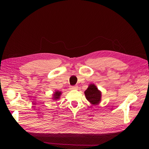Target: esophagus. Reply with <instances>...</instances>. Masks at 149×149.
Listing matches in <instances>:
<instances>
[{
	"label": "esophagus",
	"instance_id": "1",
	"mask_svg": "<svg viewBox=\"0 0 149 149\" xmlns=\"http://www.w3.org/2000/svg\"><path fill=\"white\" fill-rule=\"evenodd\" d=\"M70 89H78V86L77 85L75 86H72L70 87Z\"/></svg>",
	"mask_w": 149,
	"mask_h": 149
}]
</instances>
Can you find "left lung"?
I'll return each instance as SVG.
<instances>
[{
    "mask_svg": "<svg viewBox=\"0 0 149 149\" xmlns=\"http://www.w3.org/2000/svg\"><path fill=\"white\" fill-rule=\"evenodd\" d=\"M84 94L86 99L92 104H98L101 100V93L94 84H91L85 91Z\"/></svg>",
    "mask_w": 149,
    "mask_h": 149,
    "instance_id": "1",
    "label": "left lung"
}]
</instances>
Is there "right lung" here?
Here are the masks:
<instances>
[{
    "mask_svg": "<svg viewBox=\"0 0 149 149\" xmlns=\"http://www.w3.org/2000/svg\"><path fill=\"white\" fill-rule=\"evenodd\" d=\"M61 92H58V91H57V92H55L54 93V97H53L54 98L53 99H54V100L58 99L60 98V96L61 95Z\"/></svg>",
    "mask_w": 149,
    "mask_h": 149,
    "instance_id": "1",
    "label": "right lung"
}]
</instances>
